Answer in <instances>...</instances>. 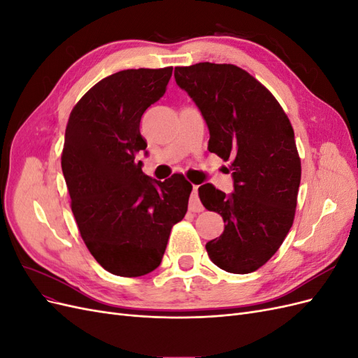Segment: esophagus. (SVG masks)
I'll list each match as a JSON object with an SVG mask.
<instances>
[{
  "mask_svg": "<svg viewBox=\"0 0 358 358\" xmlns=\"http://www.w3.org/2000/svg\"><path fill=\"white\" fill-rule=\"evenodd\" d=\"M189 209L192 212H201L203 210V204L199 199V185L192 187V194H191V199H189Z\"/></svg>",
  "mask_w": 358,
  "mask_h": 358,
  "instance_id": "34e87169",
  "label": "esophagus"
}]
</instances>
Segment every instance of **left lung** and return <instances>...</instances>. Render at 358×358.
I'll list each match as a JSON object with an SVG mask.
<instances>
[{"mask_svg":"<svg viewBox=\"0 0 358 358\" xmlns=\"http://www.w3.org/2000/svg\"><path fill=\"white\" fill-rule=\"evenodd\" d=\"M175 79L208 124V149L231 161L234 192L212 183L199 188L204 208L225 222L206 251L225 272H255L275 255L294 221L301 178L294 129L272 92L233 64L176 67Z\"/></svg>","mask_w":358,"mask_h":358,"instance_id":"8db88e82","label":"left lung"}]
</instances>
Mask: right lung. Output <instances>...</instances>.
<instances>
[{"label":"right lung","instance_id":"right-lung-1","mask_svg":"<svg viewBox=\"0 0 358 358\" xmlns=\"http://www.w3.org/2000/svg\"><path fill=\"white\" fill-rule=\"evenodd\" d=\"M173 67L122 70L104 78L73 107L61 167L82 239L107 272L136 278L164 255L171 227L188 209L191 183L175 173L146 176L140 119L166 94Z\"/></svg>","mask_w":358,"mask_h":358}]
</instances>
